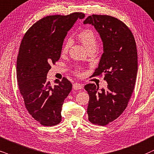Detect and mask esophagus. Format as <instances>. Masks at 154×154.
Wrapping results in <instances>:
<instances>
[{
  "label": "esophagus",
  "mask_w": 154,
  "mask_h": 154,
  "mask_svg": "<svg viewBox=\"0 0 154 154\" xmlns=\"http://www.w3.org/2000/svg\"><path fill=\"white\" fill-rule=\"evenodd\" d=\"M73 89H75V90H77V89H82L83 88L82 85L79 83H75L73 85Z\"/></svg>",
  "instance_id": "esophagus-1"
}]
</instances>
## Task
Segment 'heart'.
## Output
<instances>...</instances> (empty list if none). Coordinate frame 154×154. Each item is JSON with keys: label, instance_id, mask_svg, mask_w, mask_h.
Masks as SVG:
<instances>
[{"label": "heart", "instance_id": "b5f03b06", "mask_svg": "<svg viewBox=\"0 0 154 154\" xmlns=\"http://www.w3.org/2000/svg\"><path fill=\"white\" fill-rule=\"evenodd\" d=\"M78 39L85 46L87 50L96 48L97 45V37L95 32L91 29L86 28L82 30L78 34ZM72 44V40L70 38L66 39L62 48V53H67L69 50ZM74 72L78 77H82L83 75V71L80 67H77L74 70Z\"/></svg>", "mask_w": 154, "mask_h": 154}]
</instances>
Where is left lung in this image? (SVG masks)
<instances>
[{
  "label": "left lung",
  "instance_id": "1",
  "mask_svg": "<svg viewBox=\"0 0 154 154\" xmlns=\"http://www.w3.org/2000/svg\"><path fill=\"white\" fill-rule=\"evenodd\" d=\"M94 25L104 45L99 67L92 76L104 75L106 90L94 84L85 85L89 101V121L106 126L116 119L127 106L133 93L138 69L137 49L131 31L122 20L106 15H91L84 24Z\"/></svg>",
  "mask_w": 154,
  "mask_h": 154
}]
</instances>
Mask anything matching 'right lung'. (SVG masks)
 <instances>
[{"instance_id":"right-lung-1","label":"right lung","mask_w":154,"mask_h":154,"mask_svg":"<svg viewBox=\"0 0 154 154\" xmlns=\"http://www.w3.org/2000/svg\"><path fill=\"white\" fill-rule=\"evenodd\" d=\"M82 13L48 15L25 32L17 59L16 75L25 108L41 125L52 126L61 122L64 100L72 88L67 79L57 80L52 87L47 74L61 55L64 39Z\"/></svg>"}]
</instances>
